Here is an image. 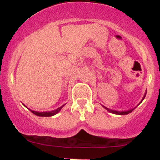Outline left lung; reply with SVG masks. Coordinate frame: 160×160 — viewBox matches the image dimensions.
I'll use <instances>...</instances> for the list:
<instances>
[{
	"instance_id": "obj_1",
	"label": "left lung",
	"mask_w": 160,
	"mask_h": 160,
	"mask_svg": "<svg viewBox=\"0 0 160 160\" xmlns=\"http://www.w3.org/2000/svg\"><path fill=\"white\" fill-rule=\"evenodd\" d=\"M146 94H147V91H146V92H145V95H144V96H143L141 102H140V103H141L142 102V101H143V99H145ZM102 106H103V107L104 108L106 109V110H107V111H108L109 112L113 113V114H117V115H127V114H129V113H130L131 112H133V110H134L135 108H136V107H135V108H132V109H129V110H127V111H117V110H112V109L108 108L105 107V106H103V105H102Z\"/></svg>"
}]
</instances>
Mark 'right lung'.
<instances>
[{
  "label": "right lung",
  "instance_id": "1",
  "mask_svg": "<svg viewBox=\"0 0 160 160\" xmlns=\"http://www.w3.org/2000/svg\"><path fill=\"white\" fill-rule=\"evenodd\" d=\"M65 104H63L62 106H61L58 108L55 109V110H52V111H49V112H36V111H33V110H31V112L33 114L36 116H39V117H52V116H54L56 114L59 112L61 110V108L65 106Z\"/></svg>",
  "mask_w": 160,
  "mask_h": 160
}]
</instances>
